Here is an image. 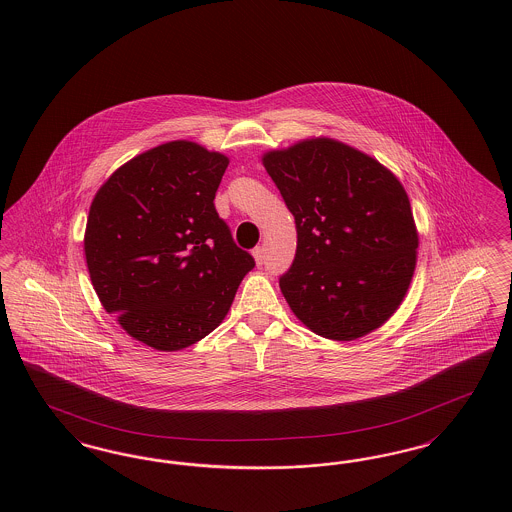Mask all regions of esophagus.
Listing matches in <instances>:
<instances>
[{
    "mask_svg": "<svg viewBox=\"0 0 512 512\" xmlns=\"http://www.w3.org/2000/svg\"><path fill=\"white\" fill-rule=\"evenodd\" d=\"M253 257H255V263L261 267L263 265V261H265V249L259 245V247H255L253 249Z\"/></svg>",
    "mask_w": 512,
    "mask_h": 512,
    "instance_id": "1",
    "label": "esophagus"
}]
</instances>
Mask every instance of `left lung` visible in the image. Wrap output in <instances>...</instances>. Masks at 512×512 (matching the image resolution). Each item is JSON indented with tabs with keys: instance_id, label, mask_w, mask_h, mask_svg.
<instances>
[{
	"instance_id": "left-lung-1",
	"label": "left lung",
	"mask_w": 512,
	"mask_h": 512,
	"mask_svg": "<svg viewBox=\"0 0 512 512\" xmlns=\"http://www.w3.org/2000/svg\"><path fill=\"white\" fill-rule=\"evenodd\" d=\"M297 228L280 276L293 315L328 340L380 328L413 280L418 232L397 176L355 147L307 138L263 155Z\"/></svg>"
}]
</instances>
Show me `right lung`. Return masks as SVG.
I'll return each mask as SVG.
<instances>
[{
    "label": "right lung",
    "mask_w": 512,
    "mask_h": 512,
    "mask_svg": "<svg viewBox=\"0 0 512 512\" xmlns=\"http://www.w3.org/2000/svg\"><path fill=\"white\" fill-rule=\"evenodd\" d=\"M228 163L195 142H167L119 167L90 205L92 286L126 334L157 351L211 334L255 267L213 203Z\"/></svg>",
    "instance_id": "obj_1"
}]
</instances>
